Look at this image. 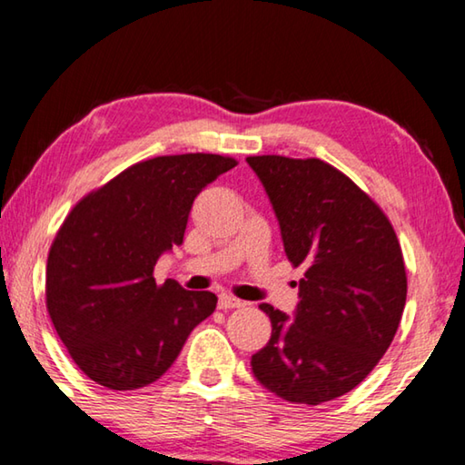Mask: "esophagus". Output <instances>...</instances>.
Returning <instances> with one entry per match:
<instances>
[{
  "label": "esophagus",
  "instance_id": "obj_1",
  "mask_svg": "<svg viewBox=\"0 0 465 465\" xmlns=\"http://www.w3.org/2000/svg\"><path fill=\"white\" fill-rule=\"evenodd\" d=\"M235 308H243V302L238 297H233L230 293H222L219 295V310H235Z\"/></svg>",
  "mask_w": 465,
  "mask_h": 465
}]
</instances>
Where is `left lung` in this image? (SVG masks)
<instances>
[{
  "instance_id": "1",
  "label": "left lung",
  "mask_w": 465,
  "mask_h": 465,
  "mask_svg": "<svg viewBox=\"0 0 465 465\" xmlns=\"http://www.w3.org/2000/svg\"><path fill=\"white\" fill-rule=\"evenodd\" d=\"M277 213L289 262L303 266L295 320L262 303L272 334L252 371L266 390L318 406L365 380L406 305L402 248L383 209L318 157L250 155Z\"/></svg>"
}]
</instances>
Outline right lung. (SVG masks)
I'll return each mask as SVG.
<instances>
[{"mask_svg": "<svg viewBox=\"0 0 465 465\" xmlns=\"http://www.w3.org/2000/svg\"><path fill=\"white\" fill-rule=\"evenodd\" d=\"M238 166L230 155H157L123 170L69 211L46 258V312L69 357L108 390L168 371L215 312L211 291L157 285V258L183 243L194 196Z\"/></svg>", "mask_w": 465, "mask_h": 465, "instance_id": "1", "label": "right lung"}]
</instances>
